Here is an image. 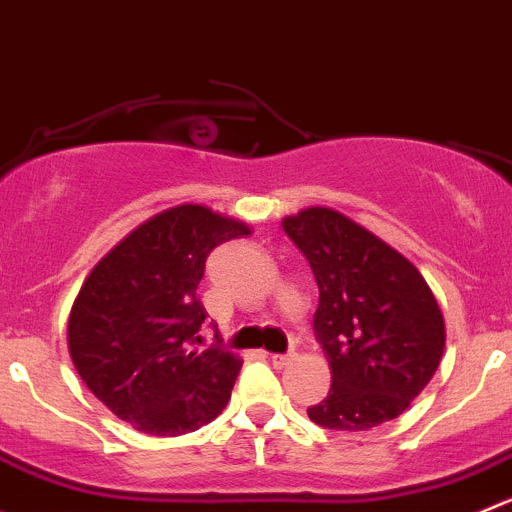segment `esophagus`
I'll return each instance as SVG.
<instances>
[{
    "label": "esophagus",
    "instance_id": "obj_1",
    "mask_svg": "<svg viewBox=\"0 0 512 512\" xmlns=\"http://www.w3.org/2000/svg\"><path fill=\"white\" fill-rule=\"evenodd\" d=\"M295 360V352H275V355H270V362L275 367H285L290 365V362Z\"/></svg>",
    "mask_w": 512,
    "mask_h": 512
}]
</instances>
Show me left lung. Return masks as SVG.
<instances>
[{
    "label": "left lung",
    "instance_id": "1",
    "mask_svg": "<svg viewBox=\"0 0 512 512\" xmlns=\"http://www.w3.org/2000/svg\"><path fill=\"white\" fill-rule=\"evenodd\" d=\"M320 290L315 335L330 362L325 400L307 408L327 430L395 420L435 375L445 320L418 267L350 217L307 207L282 220Z\"/></svg>",
    "mask_w": 512,
    "mask_h": 512
}]
</instances>
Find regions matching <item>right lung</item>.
<instances>
[{
  "mask_svg": "<svg viewBox=\"0 0 512 512\" xmlns=\"http://www.w3.org/2000/svg\"><path fill=\"white\" fill-rule=\"evenodd\" d=\"M242 235L245 222L177 205L132 230L84 280L69 355L97 400L140 433L175 438L225 410L242 360L197 347L207 317L197 285L210 252Z\"/></svg>",
  "mask_w": 512,
  "mask_h": 512,
  "instance_id": "obj_1",
  "label": "right lung"
}]
</instances>
